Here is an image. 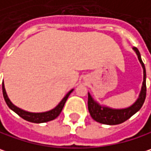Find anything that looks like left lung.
Returning <instances> with one entry per match:
<instances>
[{"label": "left lung", "instance_id": "obj_1", "mask_svg": "<svg viewBox=\"0 0 151 151\" xmlns=\"http://www.w3.org/2000/svg\"><path fill=\"white\" fill-rule=\"evenodd\" d=\"M136 54L137 55L138 60L140 63L142 64V67L144 69V81H143V86L142 89L140 92L138 99L136 101V102L124 109H112L106 106H101L99 105L92 98L91 94L88 93V111L91 115V117L97 122L101 123V124H109V125H113V124H119L126 121L128 119H130L132 115L137 111L140 110L142 107L143 104L145 101L146 97V71L145 64L142 61L140 52L137 50V48L133 47Z\"/></svg>", "mask_w": 151, "mask_h": 151}]
</instances>
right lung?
<instances>
[{
    "label": "right lung",
    "instance_id": "right-lung-1",
    "mask_svg": "<svg viewBox=\"0 0 151 151\" xmlns=\"http://www.w3.org/2000/svg\"><path fill=\"white\" fill-rule=\"evenodd\" d=\"M74 89H71L66 95L65 97L61 101V102L52 110L48 111V112H45V113H29L27 111H24L19 107L15 106L13 103L10 101V100L8 99L7 95H6V93L5 88H4V83H2V93H3V97H4V100H5L6 105L8 106V107L10 109H12L14 113H16L19 117H21L22 119H24L25 120L29 121V122H32V123H45V122H48L50 120H53L55 119L57 117H58L63 108V106L66 102L68 97L70 96V94L72 93Z\"/></svg>",
    "mask_w": 151,
    "mask_h": 151
}]
</instances>
